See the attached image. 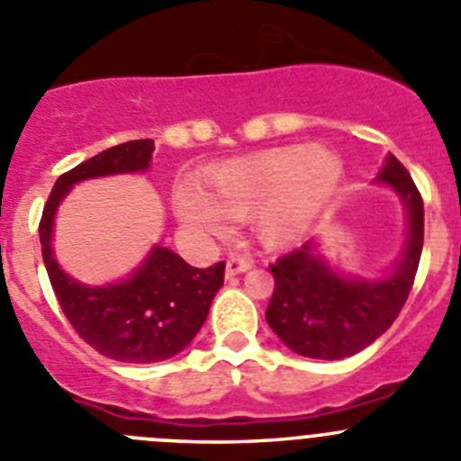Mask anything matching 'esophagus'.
<instances>
[{
    "instance_id": "1",
    "label": "esophagus",
    "mask_w": 461,
    "mask_h": 461,
    "mask_svg": "<svg viewBox=\"0 0 461 461\" xmlns=\"http://www.w3.org/2000/svg\"><path fill=\"white\" fill-rule=\"evenodd\" d=\"M252 268V261L248 259V257H231V259H227L225 264V273L230 275H239V273H245V270Z\"/></svg>"
}]
</instances>
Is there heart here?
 I'll return each instance as SVG.
<instances>
[{"instance_id": "1", "label": "heart", "mask_w": 461, "mask_h": 461, "mask_svg": "<svg viewBox=\"0 0 461 461\" xmlns=\"http://www.w3.org/2000/svg\"><path fill=\"white\" fill-rule=\"evenodd\" d=\"M341 158L330 149L289 145L231 158L209 172L211 193L197 182L177 184L179 221L204 239L225 236L231 218L255 216L266 245L298 239L341 182Z\"/></svg>"}]
</instances>
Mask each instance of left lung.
<instances>
[{"label": "left lung", "mask_w": 461, "mask_h": 461, "mask_svg": "<svg viewBox=\"0 0 461 461\" xmlns=\"http://www.w3.org/2000/svg\"><path fill=\"white\" fill-rule=\"evenodd\" d=\"M377 182L389 184L407 206L402 259L384 279H348L334 273L312 243L279 257L270 273L273 298L266 321L294 352L312 359L352 357L391 328L414 286L423 250V197L407 167L389 154Z\"/></svg>", "instance_id": "1"}]
</instances>
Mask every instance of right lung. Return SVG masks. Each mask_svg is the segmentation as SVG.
I'll return each instance as SVG.
<instances>
[{"label":"right lung","mask_w":461,"mask_h":461,"mask_svg":"<svg viewBox=\"0 0 461 461\" xmlns=\"http://www.w3.org/2000/svg\"><path fill=\"white\" fill-rule=\"evenodd\" d=\"M152 152L154 140H129L63 172L51 188L38 227L51 289L75 332L100 355L124 364L170 359L193 341L225 282V261L211 268H193L179 255L157 245L124 282L86 286L59 268L51 255V230L56 209L72 184L145 170Z\"/></svg>","instance_id":"1"}]
</instances>
